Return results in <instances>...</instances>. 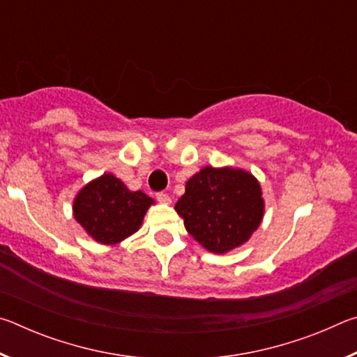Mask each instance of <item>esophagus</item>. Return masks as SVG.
<instances>
[{
  "label": "esophagus",
  "mask_w": 357,
  "mask_h": 357,
  "mask_svg": "<svg viewBox=\"0 0 357 357\" xmlns=\"http://www.w3.org/2000/svg\"><path fill=\"white\" fill-rule=\"evenodd\" d=\"M155 198H157V200H159L160 203H170V202H172L170 195H168V193H165V192H157V193H155Z\"/></svg>",
  "instance_id": "1"
}]
</instances>
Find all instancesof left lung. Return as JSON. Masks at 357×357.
Segmentation results:
<instances>
[{"label":"left lung","instance_id":"obj_1","mask_svg":"<svg viewBox=\"0 0 357 357\" xmlns=\"http://www.w3.org/2000/svg\"><path fill=\"white\" fill-rule=\"evenodd\" d=\"M176 213L204 249L225 253L243 245L263 219L258 181L234 168L206 167L185 184Z\"/></svg>","mask_w":357,"mask_h":357}]
</instances>
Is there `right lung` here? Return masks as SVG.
<instances>
[{
	"label": "right lung",
	"mask_w": 357,
	"mask_h": 357,
	"mask_svg": "<svg viewBox=\"0 0 357 357\" xmlns=\"http://www.w3.org/2000/svg\"><path fill=\"white\" fill-rule=\"evenodd\" d=\"M153 203L146 193L130 192L113 174H104L78 193L74 215L98 243L116 244L140 228Z\"/></svg>",
	"instance_id": "right-lung-1"
}]
</instances>
